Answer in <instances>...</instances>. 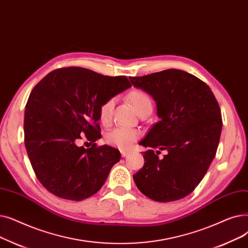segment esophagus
I'll list each match as a JSON object with an SVG mask.
<instances>
[{"instance_id": "obj_1", "label": "esophagus", "mask_w": 248, "mask_h": 248, "mask_svg": "<svg viewBox=\"0 0 248 248\" xmlns=\"http://www.w3.org/2000/svg\"><path fill=\"white\" fill-rule=\"evenodd\" d=\"M128 155H129L128 151H126V150H121V155H122V157H125V156H127Z\"/></svg>"}]
</instances>
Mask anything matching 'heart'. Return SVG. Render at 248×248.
I'll list each match as a JSON object with an SVG mask.
<instances>
[{"mask_svg":"<svg viewBox=\"0 0 248 248\" xmlns=\"http://www.w3.org/2000/svg\"><path fill=\"white\" fill-rule=\"evenodd\" d=\"M129 100L133 104L136 112L139 114L145 108L152 107L151 100L146 93L142 91H133L129 93ZM115 105V99L110 98L104 102L99 109V119L101 123L108 124L111 121L113 109ZM140 134L134 129H129L124 127H117L105 136L106 142L108 144L118 147L120 149H127L139 138Z\"/></svg>","mask_w":248,"mask_h":248,"instance_id":"1","label":"heart"}]
</instances>
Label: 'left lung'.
<instances>
[{"mask_svg":"<svg viewBox=\"0 0 248 248\" xmlns=\"http://www.w3.org/2000/svg\"><path fill=\"white\" fill-rule=\"evenodd\" d=\"M129 79L155 101L159 118L139 142L158 150L143 152L144 166L133 180L153 201L183 199L203 180L215 157L222 131L218 102L204 81L181 69ZM159 150L168 151L162 160Z\"/></svg>","mask_w":248,"mask_h":248,"instance_id":"obj_1","label":"left lung"}]
</instances>
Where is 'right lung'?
<instances>
[{
  "label": "right lung",
  "instance_id": "1",
  "mask_svg": "<svg viewBox=\"0 0 248 248\" xmlns=\"http://www.w3.org/2000/svg\"><path fill=\"white\" fill-rule=\"evenodd\" d=\"M131 88L126 77H107L82 67L55 69L32 90L24 117L25 147L33 170L47 191L81 201L96 194L120 151L109 145L78 146L85 134L101 138L99 109Z\"/></svg>",
  "mask_w": 248,
  "mask_h": 248
}]
</instances>
